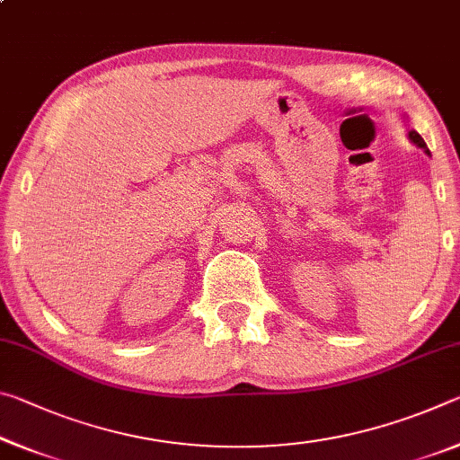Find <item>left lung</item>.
Listing matches in <instances>:
<instances>
[{"label": "left lung", "mask_w": 460, "mask_h": 460, "mask_svg": "<svg viewBox=\"0 0 460 460\" xmlns=\"http://www.w3.org/2000/svg\"><path fill=\"white\" fill-rule=\"evenodd\" d=\"M408 136H410V139H411V142H414L416 146H420V147H422V150H426V154H430V152H428V147H426V144H424V139H422V136H420V134H418V131H414V129H411Z\"/></svg>", "instance_id": "1"}]
</instances>
